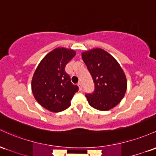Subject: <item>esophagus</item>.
<instances>
[{"mask_svg":"<svg viewBox=\"0 0 156 156\" xmlns=\"http://www.w3.org/2000/svg\"><path fill=\"white\" fill-rule=\"evenodd\" d=\"M78 87H79V90H83V85H82V83H78Z\"/></svg>","mask_w":156,"mask_h":156,"instance_id":"esophagus-1","label":"esophagus"}]
</instances>
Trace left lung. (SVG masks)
Segmentation results:
<instances>
[{
  "mask_svg": "<svg viewBox=\"0 0 156 156\" xmlns=\"http://www.w3.org/2000/svg\"><path fill=\"white\" fill-rule=\"evenodd\" d=\"M82 57L95 85L94 92L85 95L89 105L102 111L116 107L125 97L127 86L125 73L119 63L100 48L83 51Z\"/></svg>",
  "mask_w": 156,
  "mask_h": 156,
  "instance_id": "obj_1",
  "label": "left lung"
}]
</instances>
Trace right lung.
<instances>
[{
  "instance_id": "right-lung-1",
  "label": "right lung",
  "mask_w": 156,
  "mask_h": 156,
  "mask_svg": "<svg viewBox=\"0 0 156 156\" xmlns=\"http://www.w3.org/2000/svg\"><path fill=\"white\" fill-rule=\"evenodd\" d=\"M76 55L71 48L58 47L43 57L33 75L31 90L42 107L51 112H60L71 105V100L78 91L70 76L65 71L66 64Z\"/></svg>"
}]
</instances>
